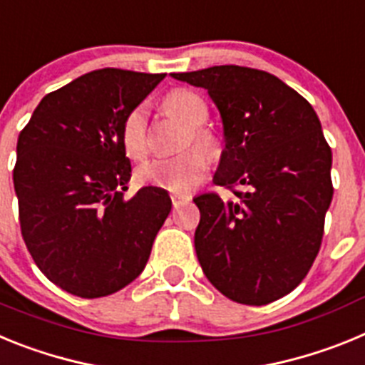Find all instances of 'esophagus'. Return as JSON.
<instances>
[{
	"instance_id": "obj_1",
	"label": "esophagus",
	"mask_w": 365,
	"mask_h": 365,
	"mask_svg": "<svg viewBox=\"0 0 365 365\" xmlns=\"http://www.w3.org/2000/svg\"><path fill=\"white\" fill-rule=\"evenodd\" d=\"M170 197H172V202H173V206H175V208L179 205H182V202L190 201V195H182V193H172Z\"/></svg>"
}]
</instances>
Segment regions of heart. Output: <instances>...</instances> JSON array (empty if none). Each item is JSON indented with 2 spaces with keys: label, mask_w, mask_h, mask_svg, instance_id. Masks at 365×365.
<instances>
[{
  "label": "heart",
  "mask_w": 365,
  "mask_h": 365,
  "mask_svg": "<svg viewBox=\"0 0 365 365\" xmlns=\"http://www.w3.org/2000/svg\"><path fill=\"white\" fill-rule=\"evenodd\" d=\"M166 115L177 118L190 128L185 148L195 146L173 159H157L143 164L137 170V179L148 186L168 190L173 193H186L205 179L211 159L221 155V138L205 124L208 120V104L201 95L190 89H173L163 100ZM122 146L128 157L133 160L146 159L151 150L150 131H148L146 109L143 106L131 109L122 122Z\"/></svg>",
  "instance_id": "1"
}]
</instances>
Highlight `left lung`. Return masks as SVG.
<instances>
[{
  "label": "left lung",
  "mask_w": 365,
  "mask_h": 365,
  "mask_svg": "<svg viewBox=\"0 0 365 365\" xmlns=\"http://www.w3.org/2000/svg\"><path fill=\"white\" fill-rule=\"evenodd\" d=\"M172 76L205 87L217 106L225 150L214 182L235 195L193 199L202 272L232 302H276L311 270L333 201V153L320 120L307 100L267 71L214 66Z\"/></svg>",
  "instance_id": "1"
}]
</instances>
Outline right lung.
Here are the masks:
<instances>
[{
    "instance_id": "right-lung-1",
    "label": "right lung",
    "mask_w": 365,
    "mask_h": 365,
    "mask_svg": "<svg viewBox=\"0 0 365 365\" xmlns=\"http://www.w3.org/2000/svg\"><path fill=\"white\" fill-rule=\"evenodd\" d=\"M166 74L91 71L41 98L18 137L12 179L19 227L47 279L102 298L143 272L172 210L166 190L124 199L131 163L122 122Z\"/></svg>"
}]
</instances>
